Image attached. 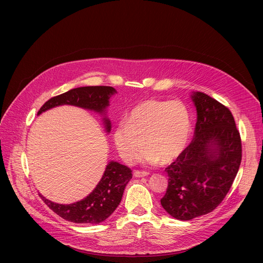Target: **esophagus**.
<instances>
[{
	"label": "esophagus",
	"mask_w": 263,
	"mask_h": 263,
	"mask_svg": "<svg viewBox=\"0 0 263 263\" xmlns=\"http://www.w3.org/2000/svg\"><path fill=\"white\" fill-rule=\"evenodd\" d=\"M133 175H134V177H136V178H141V177H146V176H148V173H147V172H140V171H134Z\"/></svg>",
	"instance_id": "34e87169"
}]
</instances>
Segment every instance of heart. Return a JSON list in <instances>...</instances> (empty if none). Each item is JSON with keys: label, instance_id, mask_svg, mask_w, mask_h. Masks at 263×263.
<instances>
[{"label": "heart", "instance_id": "obj_1", "mask_svg": "<svg viewBox=\"0 0 263 263\" xmlns=\"http://www.w3.org/2000/svg\"><path fill=\"white\" fill-rule=\"evenodd\" d=\"M192 133L191 114L180 101L149 99L134 106L126 122L114 132V140L121 157L131 162L139 161L167 164L177 159L189 144Z\"/></svg>", "mask_w": 263, "mask_h": 263}]
</instances>
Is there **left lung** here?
I'll use <instances>...</instances> for the list:
<instances>
[{
  "instance_id": "1",
  "label": "left lung",
  "mask_w": 263,
  "mask_h": 263,
  "mask_svg": "<svg viewBox=\"0 0 263 263\" xmlns=\"http://www.w3.org/2000/svg\"><path fill=\"white\" fill-rule=\"evenodd\" d=\"M197 109L193 141L165 168L168 186L160 200L180 220L213 211L226 197L241 161V139L231 111L200 91L192 95Z\"/></svg>"
}]
</instances>
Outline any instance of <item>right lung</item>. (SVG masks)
I'll list each match as a JSON object with an SVG mask.
<instances>
[{
	"instance_id": "add662e5",
	"label": "right lung",
	"mask_w": 263,
	"mask_h": 263,
	"mask_svg": "<svg viewBox=\"0 0 263 263\" xmlns=\"http://www.w3.org/2000/svg\"><path fill=\"white\" fill-rule=\"evenodd\" d=\"M117 93L111 86H84L70 89L51 98L40 109L37 116L60 105H72L105 115L110 98ZM107 132L111 123L103 119ZM132 178V171L117 161H110L96 189L83 200L64 205L54 203L40 194L43 201L62 218L76 223H100L108 218L122 201L125 187Z\"/></svg>"
}]
</instances>
